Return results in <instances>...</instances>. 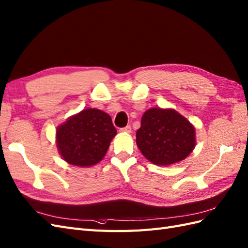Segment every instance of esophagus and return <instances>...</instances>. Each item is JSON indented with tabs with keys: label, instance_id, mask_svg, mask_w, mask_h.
I'll return each instance as SVG.
<instances>
[{
	"label": "esophagus",
	"instance_id": "34e87169",
	"mask_svg": "<svg viewBox=\"0 0 248 248\" xmlns=\"http://www.w3.org/2000/svg\"><path fill=\"white\" fill-rule=\"evenodd\" d=\"M131 131H132L131 125H126V126H124V128L120 129V132L122 133H131Z\"/></svg>",
	"mask_w": 248,
	"mask_h": 248
}]
</instances>
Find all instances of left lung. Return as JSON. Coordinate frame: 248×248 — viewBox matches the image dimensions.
<instances>
[{"label":"left lung","mask_w":248,"mask_h":248,"mask_svg":"<svg viewBox=\"0 0 248 248\" xmlns=\"http://www.w3.org/2000/svg\"><path fill=\"white\" fill-rule=\"evenodd\" d=\"M195 142L194 126L173 109H148L136 133L140 152L152 163L161 166L186 159Z\"/></svg>","instance_id":"1"}]
</instances>
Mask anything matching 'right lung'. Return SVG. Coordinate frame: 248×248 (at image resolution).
Returning <instances> with one entry per match:
<instances>
[{
  "instance_id": "right-lung-1",
  "label": "right lung",
  "mask_w": 248,
  "mask_h": 248,
  "mask_svg": "<svg viewBox=\"0 0 248 248\" xmlns=\"http://www.w3.org/2000/svg\"><path fill=\"white\" fill-rule=\"evenodd\" d=\"M116 133L109 114L88 108L58 126L56 142L61 157L68 164L89 167L103 160Z\"/></svg>"
}]
</instances>
